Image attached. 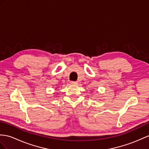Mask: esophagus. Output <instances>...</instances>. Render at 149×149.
<instances>
[{
  "mask_svg": "<svg viewBox=\"0 0 149 149\" xmlns=\"http://www.w3.org/2000/svg\"><path fill=\"white\" fill-rule=\"evenodd\" d=\"M71 85H77V84H78V82H77V81H71Z\"/></svg>",
  "mask_w": 149,
  "mask_h": 149,
  "instance_id": "obj_1",
  "label": "esophagus"
}]
</instances>
